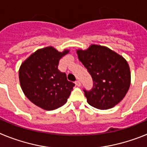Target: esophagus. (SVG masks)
<instances>
[{"instance_id": "obj_1", "label": "esophagus", "mask_w": 147, "mask_h": 147, "mask_svg": "<svg viewBox=\"0 0 147 147\" xmlns=\"http://www.w3.org/2000/svg\"><path fill=\"white\" fill-rule=\"evenodd\" d=\"M75 85H76V86H78V87L81 86V82H80V80H76V81L75 82Z\"/></svg>"}]
</instances>
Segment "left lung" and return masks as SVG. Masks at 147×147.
I'll use <instances>...</instances> for the list:
<instances>
[{"label":"left lung","mask_w":147,"mask_h":147,"mask_svg":"<svg viewBox=\"0 0 147 147\" xmlns=\"http://www.w3.org/2000/svg\"><path fill=\"white\" fill-rule=\"evenodd\" d=\"M76 53L93 81L90 90H83L88 103L100 110L112 108L119 104L130 86V70L126 59L98 45H91L86 50L79 49Z\"/></svg>","instance_id":"8db88e82"}]
</instances>
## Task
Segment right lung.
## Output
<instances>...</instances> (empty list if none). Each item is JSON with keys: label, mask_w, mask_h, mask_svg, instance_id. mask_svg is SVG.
<instances>
[{"label": "right lung", "mask_w": 147, "mask_h": 147, "mask_svg": "<svg viewBox=\"0 0 147 147\" xmlns=\"http://www.w3.org/2000/svg\"><path fill=\"white\" fill-rule=\"evenodd\" d=\"M68 52L45 47L36 51L20 65L19 80L23 92L40 108L53 110L67 102L75 84L67 81L65 73L61 72L58 65Z\"/></svg>", "instance_id": "right-lung-1"}]
</instances>
